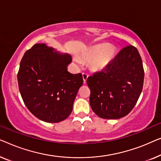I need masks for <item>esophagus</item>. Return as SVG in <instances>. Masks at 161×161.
I'll use <instances>...</instances> for the list:
<instances>
[{"instance_id": "1", "label": "esophagus", "mask_w": 161, "mask_h": 161, "mask_svg": "<svg viewBox=\"0 0 161 161\" xmlns=\"http://www.w3.org/2000/svg\"><path fill=\"white\" fill-rule=\"evenodd\" d=\"M88 74L87 73H82V77H83V80H84V84H86V81H87V78H88Z\"/></svg>"}]
</instances>
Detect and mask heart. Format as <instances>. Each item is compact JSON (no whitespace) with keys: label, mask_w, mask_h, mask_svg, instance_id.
<instances>
[{"label":"heart","mask_w":161,"mask_h":161,"mask_svg":"<svg viewBox=\"0 0 161 161\" xmlns=\"http://www.w3.org/2000/svg\"><path fill=\"white\" fill-rule=\"evenodd\" d=\"M114 48L106 44H98L84 52L81 59L85 62H91L90 65L95 71H101L107 66L114 57Z\"/></svg>","instance_id":"heart-1"}]
</instances>
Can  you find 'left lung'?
Here are the masks:
<instances>
[{"label":"left lung","instance_id":"1","mask_svg":"<svg viewBox=\"0 0 161 161\" xmlns=\"http://www.w3.org/2000/svg\"><path fill=\"white\" fill-rule=\"evenodd\" d=\"M144 71L135 47L121 49L102 71L87 78L92 111L103 119L126 116L136 103L143 88Z\"/></svg>","mask_w":161,"mask_h":161}]
</instances>
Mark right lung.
I'll use <instances>...</instances> for the list:
<instances>
[{
  "instance_id": "1",
  "label": "right lung",
  "mask_w": 161,
  "mask_h": 161,
  "mask_svg": "<svg viewBox=\"0 0 161 161\" xmlns=\"http://www.w3.org/2000/svg\"><path fill=\"white\" fill-rule=\"evenodd\" d=\"M44 44L27 50L17 74L22 98L29 111L41 120L59 123L69 116L83 84L81 74H72L67 65L72 58Z\"/></svg>"
}]
</instances>
